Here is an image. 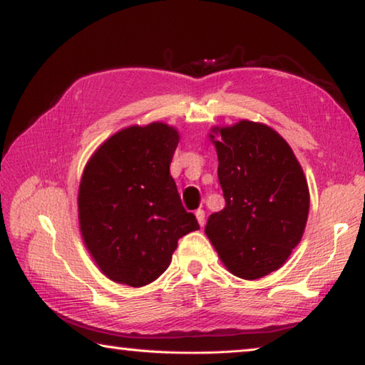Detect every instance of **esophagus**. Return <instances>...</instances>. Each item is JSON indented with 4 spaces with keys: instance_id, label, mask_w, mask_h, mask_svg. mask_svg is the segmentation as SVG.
I'll return each instance as SVG.
<instances>
[{
    "instance_id": "esophagus-1",
    "label": "esophagus",
    "mask_w": 365,
    "mask_h": 365,
    "mask_svg": "<svg viewBox=\"0 0 365 365\" xmlns=\"http://www.w3.org/2000/svg\"><path fill=\"white\" fill-rule=\"evenodd\" d=\"M195 214H196L197 222H200V225H201V227L205 225V222H206V212L202 211V209H197V211H196Z\"/></svg>"
}]
</instances>
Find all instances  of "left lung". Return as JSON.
<instances>
[{
	"mask_svg": "<svg viewBox=\"0 0 365 365\" xmlns=\"http://www.w3.org/2000/svg\"><path fill=\"white\" fill-rule=\"evenodd\" d=\"M214 130L220 133L214 145L225 207L209 215L205 232L232 274L261 279L301 242L306 177L287 141L264 123L242 120Z\"/></svg>",
	"mask_w": 365,
	"mask_h": 365,
	"instance_id": "8db88e82",
	"label": "left lung"
}]
</instances>
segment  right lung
Listing matches in <instances>:
<instances>
[{
    "label": "right lung",
    "instance_id": "add662e5",
    "mask_svg": "<svg viewBox=\"0 0 365 365\" xmlns=\"http://www.w3.org/2000/svg\"><path fill=\"white\" fill-rule=\"evenodd\" d=\"M178 133L165 123L128 127L98 148L78 188L83 242L103 274L143 287L169 267L178 240L197 230L170 175Z\"/></svg>",
    "mask_w": 365,
    "mask_h": 365
}]
</instances>
